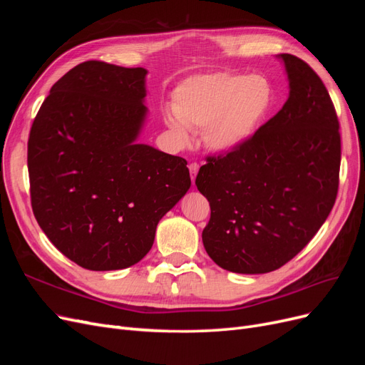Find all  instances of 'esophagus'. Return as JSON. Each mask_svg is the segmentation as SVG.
Listing matches in <instances>:
<instances>
[{"label": "esophagus", "mask_w": 365, "mask_h": 365, "mask_svg": "<svg viewBox=\"0 0 365 365\" xmlns=\"http://www.w3.org/2000/svg\"><path fill=\"white\" fill-rule=\"evenodd\" d=\"M189 170H190V175H192V182H195V178H196V173H197V170H200V164H196V163H192V164L189 165Z\"/></svg>", "instance_id": "esophagus-1"}]
</instances>
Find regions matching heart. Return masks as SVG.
Listing matches in <instances>:
<instances>
[{"label": "heart", "mask_w": 365, "mask_h": 365, "mask_svg": "<svg viewBox=\"0 0 365 365\" xmlns=\"http://www.w3.org/2000/svg\"><path fill=\"white\" fill-rule=\"evenodd\" d=\"M272 101V85L259 74L193 76L176 88L173 111L165 113V123L184 140L189 128H204L202 138L210 149L230 152L254 137Z\"/></svg>", "instance_id": "1"}]
</instances>
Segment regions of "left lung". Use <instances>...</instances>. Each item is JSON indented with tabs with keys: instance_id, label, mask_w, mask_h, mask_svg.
<instances>
[{
	"instance_id": "left-lung-1",
	"label": "left lung",
	"mask_w": 365,
	"mask_h": 365,
	"mask_svg": "<svg viewBox=\"0 0 365 365\" xmlns=\"http://www.w3.org/2000/svg\"><path fill=\"white\" fill-rule=\"evenodd\" d=\"M289 97L254 137L208 157L196 187L210 202L202 242L231 272L264 274L295 257L324 224L339 181L341 137L323 81L288 53L277 54Z\"/></svg>"
}]
</instances>
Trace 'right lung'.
Wrapping results in <instances>:
<instances>
[{
	"label": "right lung",
	"mask_w": 365,
	"mask_h": 365,
	"mask_svg": "<svg viewBox=\"0 0 365 365\" xmlns=\"http://www.w3.org/2000/svg\"><path fill=\"white\" fill-rule=\"evenodd\" d=\"M145 68L88 61L51 86L29 137L31 208L63 256L123 269L153 245L160 219L190 189L187 161L138 143Z\"/></svg>",
	"instance_id": "1"
}]
</instances>
